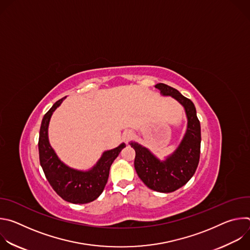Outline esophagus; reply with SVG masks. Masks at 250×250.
<instances>
[{
    "instance_id": "obj_1",
    "label": "esophagus",
    "mask_w": 250,
    "mask_h": 250,
    "mask_svg": "<svg viewBox=\"0 0 250 250\" xmlns=\"http://www.w3.org/2000/svg\"><path fill=\"white\" fill-rule=\"evenodd\" d=\"M132 136H133L132 132H130V131H126V132H125V133H124L123 138H124V140H125V142H128V141L132 138Z\"/></svg>"
}]
</instances>
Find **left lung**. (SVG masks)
I'll return each instance as SVG.
<instances>
[{
	"label": "left lung",
	"instance_id": "left-lung-1",
	"mask_svg": "<svg viewBox=\"0 0 250 250\" xmlns=\"http://www.w3.org/2000/svg\"><path fill=\"white\" fill-rule=\"evenodd\" d=\"M162 96H170L179 102L187 117V129L176 150L165 160L158 159L148 148L130 141L135 150L134 168L149 189L160 193H171L184 186L196 172L200 160L201 125L193 102L176 89L159 83L155 85Z\"/></svg>",
	"mask_w": 250,
	"mask_h": 250
}]
</instances>
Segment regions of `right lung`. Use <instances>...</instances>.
<instances>
[{"instance_id":"obj_1","label":"right lung","mask_w":250,"mask_h":250,"mask_svg":"<svg viewBox=\"0 0 250 250\" xmlns=\"http://www.w3.org/2000/svg\"><path fill=\"white\" fill-rule=\"evenodd\" d=\"M65 98L57 101L42 119L39 139L40 161L47 181L63 200L72 204H87L96 200L104 191L111 165L125 145L122 144L114 149L104 151L98 162L87 171L71 168L63 163L49 144L48 125L53 112Z\"/></svg>"}]
</instances>
